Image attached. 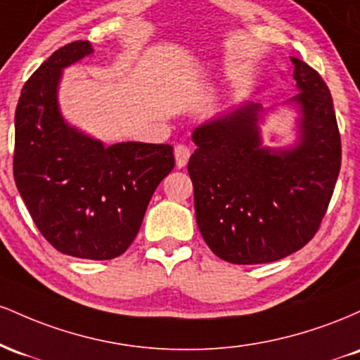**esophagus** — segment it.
I'll list each match as a JSON object with an SVG mask.
<instances>
[{"instance_id":"1","label":"esophagus","mask_w":360,"mask_h":360,"mask_svg":"<svg viewBox=\"0 0 360 360\" xmlns=\"http://www.w3.org/2000/svg\"><path fill=\"white\" fill-rule=\"evenodd\" d=\"M174 155H176V166L177 167H184L186 164H188L189 157H191V150H189V147L183 146V143H179V146L174 147Z\"/></svg>"}]
</instances>
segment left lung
I'll return each mask as SVG.
<instances>
[{
	"label": "left lung",
	"mask_w": 360,
	"mask_h": 360,
	"mask_svg": "<svg viewBox=\"0 0 360 360\" xmlns=\"http://www.w3.org/2000/svg\"><path fill=\"white\" fill-rule=\"evenodd\" d=\"M298 110L296 143L262 146V106L245 103L193 131L188 162L198 229L232 264L274 262L315 237L342 162L330 89L307 62L291 57Z\"/></svg>",
	"instance_id": "1"
}]
</instances>
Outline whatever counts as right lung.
<instances>
[{
	"mask_svg": "<svg viewBox=\"0 0 360 360\" xmlns=\"http://www.w3.org/2000/svg\"><path fill=\"white\" fill-rule=\"evenodd\" d=\"M93 53L88 40L60 47L32 74L15 111L13 176L37 229L65 255L108 260L137 237L160 181L174 169L167 143L105 147L62 117V71Z\"/></svg>",
	"mask_w": 360,
	"mask_h": 360,
	"instance_id": "right-lung-1",
	"label": "right lung"
}]
</instances>
